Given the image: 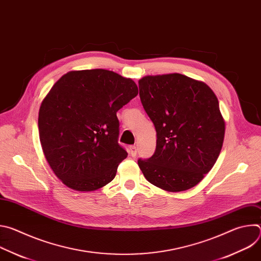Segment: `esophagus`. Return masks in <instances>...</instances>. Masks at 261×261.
I'll list each match as a JSON object with an SVG mask.
<instances>
[{
	"label": "esophagus",
	"mask_w": 261,
	"mask_h": 261,
	"mask_svg": "<svg viewBox=\"0 0 261 261\" xmlns=\"http://www.w3.org/2000/svg\"><path fill=\"white\" fill-rule=\"evenodd\" d=\"M129 154H130V156H132V157H135V156H136V154H137V147H136L135 145L130 146Z\"/></svg>",
	"instance_id": "1"
}]
</instances>
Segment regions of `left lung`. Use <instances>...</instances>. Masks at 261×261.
<instances>
[{
	"mask_svg": "<svg viewBox=\"0 0 261 261\" xmlns=\"http://www.w3.org/2000/svg\"><path fill=\"white\" fill-rule=\"evenodd\" d=\"M143 108L155 125L157 145L138 160L144 177L167 192L189 190L215 165L223 145L225 121L213 90L179 73L138 81Z\"/></svg>",
	"mask_w": 261,
	"mask_h": 261,
	"instance_id": "8db88e82",
	"label": "left lung"
}]
</instances>
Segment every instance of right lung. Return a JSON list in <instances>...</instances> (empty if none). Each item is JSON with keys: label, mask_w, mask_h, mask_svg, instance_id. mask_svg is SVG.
Listing matches in <instances>:
<instances>
[{"label": "right lung", "mask_w": 261, "mask_h": 261, "mask_svg": "<svg viewBox=\"0 0 261 261\" xmlns=\"http://www.w3.org/2000/svg\"><path fill=\"white\" fill-rule=\"evenodd\" d=\"M138 94L131 79L104 70L69 71L39 108L44 156L68 188L96 191L113 180L128 154L119 144L117 111Z\"/></svg>", "instance_id": "1"}]
</instances>
